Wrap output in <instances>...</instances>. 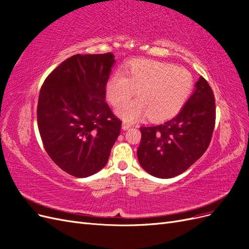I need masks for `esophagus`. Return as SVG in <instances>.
I'll list each match as a JSON object with an SVG mask.
<instances>
[{"mask_svg": "<svg viewBox=\"0 0 249 249\" xmlns=\"http://www.w3.org/2000/svg\"><path fill=\"white\" fill-rule=\"evenodd\" d=\"M131 127V124H126V123H123V130H127V129H130Z\"/></svg>", "mask_w": 249, "mask_h": 249, "instance_id": "34e87169", "label": "esophagus"}]
</instances>
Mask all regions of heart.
Instances as JSON below:
<instances>
[{"instance_id":"obj_1","label":"heart","mask_w":249,"mask_h":249,"mask_svg":"<svg viewBox=\"0 0 249 249\" xmlns=\"http://www.w3.org/2000/svg\"><path fill=\"white\" fill-rule=\"evenodd\" d=\"M125 74L115 71L106 84V94L114 107L130 99L135 91L139 100L117 112L125 122L147 114L154 122L170 119L183 109L192 93V74L182 67L156 60L136 59L125 65Z\"/></svg>"}]
</instances>
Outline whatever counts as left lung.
<instances>
[{
    "instance_id": "8db88e82",
    "label": "left lung",
    "mask_w": 249,
    "mask_h": 249,
    "mask_svg": "<svg viewBox=\"0 0 249 249\" xmlns=\"http://www.w3.org/2000/svg\"><path fill=\"white\" fill-rule=\"evenodd\" d=\"M215 99L202 77L183 109L166 123L141 126L137 149L141 167L149 175L170 178L183 173L205 154L215 126Z\"/></svg>"
}]
</instances>
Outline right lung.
<instances>
[{"label": "right lung", "instance_id": "right-lung-1", "mask_svg": "<svg viewBox=\"0 0 249 249\" xmlns=\"http://www.w3.org/2000/svg\"><path fill=\"white\" fill-rule=\"evenodd\" d=\"M115 63L111 53L73 55L41 86L37 124L46 152L76 178H87L107 164L122 122L111 111L106 84Z\"/></svg>", "mask_w": 249, "mask_h": 249}]
</instances>
